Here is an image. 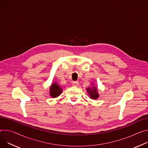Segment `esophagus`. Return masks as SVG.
<instances>
[{"mask_svg":"<svg viewBox=\"0 0 148 148\" xmlns=\"http://www.w3.org/2000/svg\"><path fill=\"white\" fill-rule=\"evenodd\" d=\"M73 86H75V87H78L79 86V83L77 81H75V82H73Z\"/></svg>","mask_w":148,"mask_h":148,"instance_id":"1","label":"esophagus"}]
</instances>
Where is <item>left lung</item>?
I'll return each instance as SVG.
<instances>
[{"instance_id": "1", "label": "left lung", "mask_w": 148, "mask_h": 148, "mask_svg": "<svg viewBox=\"0 0 148 148\" xmlns=\"http://www.w3.org/2000/svg\"><path fill=\"white\" fill-rule=\"evenodd\" d=\"M87 92H88V95L91 99H96L99 97V95L97 92V89L95 87H92L91 88H88L87 89Z\"/></svg>"}]
</instances>
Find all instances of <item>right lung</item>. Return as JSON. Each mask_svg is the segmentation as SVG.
<instances>
[{"label":"right lung","instance_id":"obj_1","mask_svg":"<svg viewBox=\"0 0 148 148\" xmlns=\"http://www.w3.org/2000/svg\"><path fill=\"white\" fill-rule=\"evenodd\" d=\"M62 92V88L57 84L53 83L50 87V95L52 97H58Z\"/></svg>","mask_w":148,"mask_h":148}]
</instances>
